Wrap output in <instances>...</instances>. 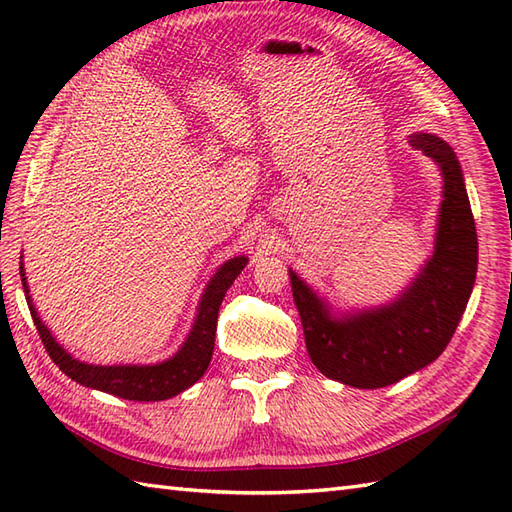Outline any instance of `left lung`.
I'll return each mask as SVG.
<instances>
[{
	"label": "left lung",
	"mask_w": 512,
	"mask_h": 512,
	"mask_svg": "<svg viewBox=\"0 0 512 512\" xmlns=\"http://www.w3.org/2000/svg\"><path fill=\"white\" fill-rule=\"evenodd\" d=\"M411 145L438 162L444 176L436 253L418 279L387 308L336 321L290 270L306 347L321 372L361 389L398 383L447 350L469 303L477 273V233L460 162L444 140L416 134Z\"/></svg>",
	"instance_id": "left-lung-1"
}]
</instances>
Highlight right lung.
Returning a JSON list of instances; mask_svg holds the SVG:
<instances>
[{"label": "right lung", "mask_w": 512, "mask_h": 512, "mask_svg": "<svg viewBox=\"0 0 512 512\" xmlns=\"http://www.w3.org/2000/svg\"><path fill=\"white\" fill-rule=\"evenodd\" d=\"M246 266V257H235L231 262H226L215 277L211 279L209 288H206L198 321L193 325V332L189 334L187 343L182 345V350L169 358V361L160 365H114V367H101V365H88L72 358L63 347L54 341V336L46 325L41 323L39 314L32 306V299L28 297V284L24 277V264L19 266L21 284H24L26 301L30 308V317L37 325L39 339L46 347V352L59 365L61 372L81 383L85 387L101 389L105 394H112L125 400H138V402H156L167 400L171 396H178L180 391L198 383L206 367L211 363L213 345H215V332H217V314H220L222 299L226 290L233 286L237 275L242 273Z\"/></svg>", "instance_id": "obj_1"}]
</instances>
